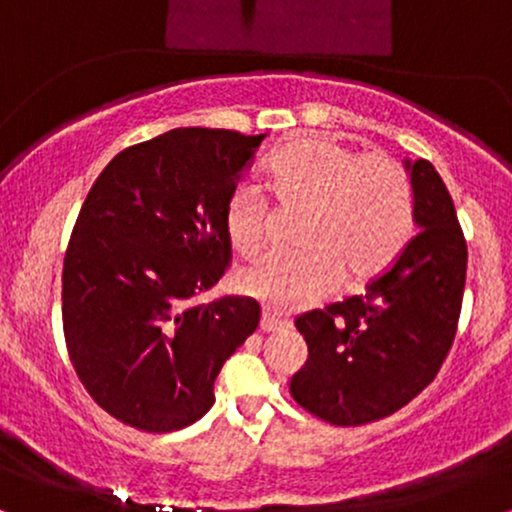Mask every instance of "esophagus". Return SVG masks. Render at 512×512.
Instances as JSON below:
<instances>
[{
    "mask_svg": "<svg viewBox=\"0 0 512 512\" xmlns=\"http://www.w3.org/2000/svg\"><path fill=\"white\" fill-rule=\"evenodd\" d=\"M260 330H262L264 334H269V332H281V330H289V322H284V320H276L274 315H269V313H262V320H260Z\"/></svg>",
    "mask_w": 512,
    "mask_h": 512,
    "instance_id": "34e87169",
    "label": "esophagus"
}]
</instances>
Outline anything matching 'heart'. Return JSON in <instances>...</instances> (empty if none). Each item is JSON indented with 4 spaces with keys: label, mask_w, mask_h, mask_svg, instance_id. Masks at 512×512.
<instances>
[{
    "label": "heart",
    "mask_w": 512,
    "mask_h": 512,
    "mask_svg": "<svg viewBox=\"0 0 512 512\" xmlns=\"http://www.w3.org/2000/svg\"><path fill=\"white\" fill-rule=\"evenodd\" d=\"M269 187L284 207H305L293 255H267L240 269L236 286L276 313L320 301L334 281L361 286L407 248L414 231V192L392 158L361 156L330 137H305L281 151ZM260 187L240 182L226 199L223 228L240 255H255L267 233Z\"/></svg>",
    "instance_id": "b5f03b06"
}]
</instances>
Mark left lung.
Here are the masks:
<instances>
[{
    "label": "left lung",
    "mask_w": 512,
    "mask_h": 512,
    "mask_svg": "<svg viewBox=\"0 0 512 512\" xmlns=\"http://www.w3.org/2000/svg\"><path fill=\"white\" fill-rule=\"evenodd\" d=\"M419 228L363 296L296 320L308 361L291 395L322 421L361 426L395 414L436 378L455 339L467 243L436 168L404 158Z\"/></svg>",
    "instance_id": "obj_1"
}]
</instances>
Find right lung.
<instances>
[{
	"instance_id": "add662e5",
	"label": "right lung",
	"mask_w": 512,
	"mask_h": 512,
	"mask_svg": "<svg viewBox=\"0 0 512 512\" xmlns=\"http://www.w3.org/2000/svg\"><path fill=\"white\" fill-rule=\"evenodd\" d=\"M264 137L170 129L120 151L88 192L64 257V337L88 395L122 424H195L257 330L252 298H197L226 272L223 209Z\"/></svg>"
}]
</instances>
